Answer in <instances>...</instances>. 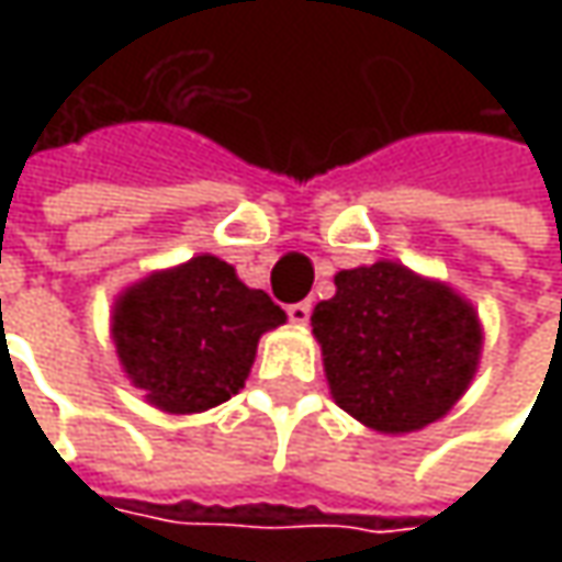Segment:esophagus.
<instances>
[{
  "mask_svg": "<svg viewBox=\"0 0 562 562\" xmlns=\"http://www.w3.org/2000/svg\"><path fill=\"white\" fill-rule=\"evenodd\" d=\"M310 313H313V306L303 300V303H291L288 306V318H291L293 325H306L310 322Z\"/></svg>",
  "mask_w": 562,
  "mask_h": 562,
  "instance_id": "obj_1",
  "label": "esophagus"
}]
</instances>
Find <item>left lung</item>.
<instances>
[{"mask_svg":"<svg viewBox=\"0 0 562 562\" xmlns=\"http://www.w3.org/2000/svg\"><path fill=\"white\" fill-rule=\"evenodd\" d=\"M313 310L335 403L381 435L419 431L463 397L482 357L472 303L400 262L337 271Z\"/></svg>","mask_w":562,"mask_h":562,"instance_id":"left-lung-1","label":"left lung"}]
</instances>
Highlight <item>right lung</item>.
Masks as SVG:
<instances>
[{"label":"right lung","mask_w":562,"mask_h":562,"mask_svg":"<svg viewBox=\"0 0 562 562\" xmlns=\"http://www.w3.org/2000/svg\"><path fill=\"white\" fill-rule=\"evenodd\" d=\"M284 318L269 293L247 288L234 266L203 252L121 293L112 340L124 375L153 406L190 416L244 387L259 337Z\"/></svg>","instance_id":"add662e5"}]
</instances>
